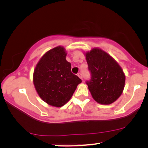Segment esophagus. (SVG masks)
<instances>
[{"instance_id": "1", "label": "esophagus", "mask_w": 148, "mask_h": 148, "mask_svg": "<svg viewBox=\"0 0 148 148\" xmlns=\"http://www.w3.org/2000/svg\"><path fill=\"white\" fill-rule=\"evenodd\" d=\"M77 75H78V77H79L80 79H83L82 75V74H81V73H78V74H77Z\"/></svg>"}]
</instances>
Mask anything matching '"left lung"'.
Instances as JSON below:
<instances>
[{
  "mask_svg": "<svg viewBox=\"0 0 148 148\" xmlns=\"http://www.w3.org/2000/svg\"><path fill=\"white\" fill-rule=\"evenodd\" d=\"M85 55L91 73V79L86 84L92 98L99 104H112L121 96L125 88V75L122 68L100 48H93Z\"/></svg>",
  "mask_w": 148,
  "mask_h": 148,
  "instance_id": "left-lung-1",
  "label": "left lung"
}]
</instances>
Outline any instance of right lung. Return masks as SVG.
<instances>
[{"label": "right lung", "mask_w": 148, "mask_h": 148, "mask_svg": "<svg viewBox=\"0 0 148 148\" xmlns=\"http://www.w3.org/2000/svg\"><path fill=\"white\" fill-rule=\"evenodd\" d=\"M64 47L58 46L46 52L36 64L33 82L38 94L48 104L64 106L82 80L71 73Z\"/></svg>", "instance_id": "1"}]
</instances>
